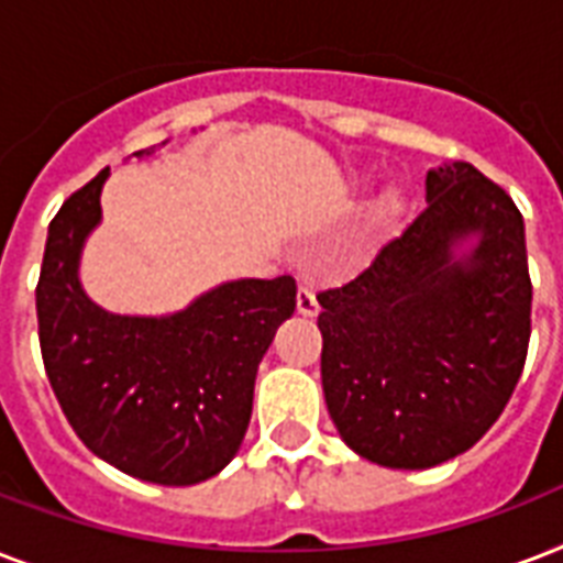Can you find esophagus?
Wrapping results in <instances>:
<instances>
[{"instance_id":"1","label":"esophagus","mask_w":563,"mask_h":563,"mask_svg":"<svg viewBox=\"0 0 563 563\" xmlns=\"http://www.w3.org/2000/svg\"><path fill=\"white\" fill-rule=\"evenodd\" d=\"M298 312H300V316H307V318H316L318 312H321V307H318L316 291L309 289V286H300V289H298Z\"/></svg>"}]
</instances>
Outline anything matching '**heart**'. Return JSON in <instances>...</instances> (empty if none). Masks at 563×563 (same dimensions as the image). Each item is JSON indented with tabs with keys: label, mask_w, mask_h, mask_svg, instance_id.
Masks as SVG:
<instances>
[{
	"label": "heart",
	"mask_w": 563,
	"mask_h": 563,
	"mask_svg": "<svg viewBox=\"0 0 563 563\" xmlns=\"http://www.w3.org/2000/svg\"><path fill=\"white\" fill-rule=\"evenodd\" d=\"M402 207H406L402 195L397 192V189H385V192L374 201V224H379V228L394 224V221L402 216Z\"/></svg>",
	"instance_id": "heart-1"
}]
</instances>
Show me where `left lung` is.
Returning <instances> with one entry per match:
<instances>
[{
  "label": "left lung",
  "mask_w": 563,
  "mask_h": 563,
  "mask_svg": "<svg viewBox=\"0 0 563 563\" xmlns=\"http://www.w3.org/2000/svg\"><path fill=\"white\" fill-rule=\"evenodd\" d=\"M471 232L477 247L453 261L452 245ZM318 303L321 385L347 446L383 467H435L497 423L523 374V216L471 163L438 166L418 219Z\"/></svg>",
  "instance_id": "left-lung-1"
}]
</instances>
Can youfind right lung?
<instances>
[{
    "mask_svg": "<svg viewBox=\"0 0 563 563\" xmlns=\"http://www.w3.org/2000/svg\"><path fill=\"white\" fill-rule=\"evenodd\" d=\"M108 169L75 189L48 224L37 280L40 353L87 450L154 485L216 476L245 438L254 379L298 286L236 280L169 318L110 316L84 295L78 254L101 216Z\"/></svg>",
    "mask_w": 563,
    "mask_h": 563,
    "instance_id": "right-lung-1",
    "label": "right lung"
}]
</instances>
